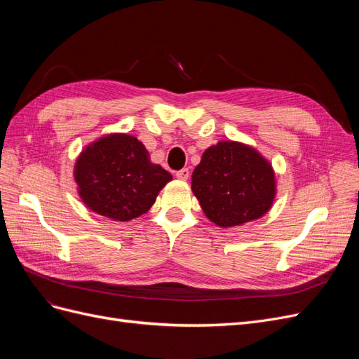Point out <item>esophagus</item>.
I'll list each match as a JSON object with an SVG mask.
<instances>
[{"mask_svg": "<svg viewBox=\"0 0 359 359\" xmlns=\"http://www.w3.org/2000/svg\"><path fill=\"white\" fill-rule=\"evenodd\" d=\"M189 175H190V172H189V169H181V170H178L177 173H175V177L178 178V180H182V181H186V180H189Z\"/></svg>", "mask_w": 359, "mask_h": 359, "instance_id": "34e87169", "label": "esophagus"}]
</instances>
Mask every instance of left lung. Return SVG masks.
Masks as SVG:
<instances>
[{
    "instance_id": "left-lung-1",
    "label": "left lung",
    "mask_w": 359,
    "mask_h": 359,
    "mask_svg": "<svg viewBox=\"0 0 359 359\" xmlns=\"http://www.w3.org/2000/svg\"><path fill=\"white\" fill-rule=\"evenodd\" d=\"M191 191L214 224L241 226L271 210L277 194L276 173L255 147L220 140L205 149L194 168Z\"/></svg>"
}]
</instances>
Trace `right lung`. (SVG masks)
Instances as JSON below:
<instances>
[{"label":"right lung","instance_id":"right-lung-1","mask_svg":"<svg viewBox=\"0 0 359 359\" xmlns=\"http://www.w3.org/2000/svg\"><path fill=\"white\" fill-rule=\"evenodd\" d=\"M73 177L81 201L93 212L130 222L154 205L172 175L151 161L145 145L132 135H104L76 158Z\"/></svg>","mask_w":359,"mask_h":359}]
</instances>
